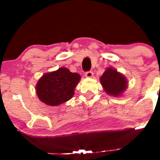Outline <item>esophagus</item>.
Instances as JSON below:
<instances>
[{"label": "esophagus", "mask_w": 160, "mask_h": 160, "mask_svg": "<svg viewBox=\"0 0 160 160\" xmlns=\"http://www.w3.org/2000/svg\"><path fill=\"white\" fill-rule=\"evenodd\" d=\"M93 76V72L92 71H88V72H86L85 74V77L87 78H92Z\"/></svg>", "instance_id": "esophagus-1"}]
</instances>
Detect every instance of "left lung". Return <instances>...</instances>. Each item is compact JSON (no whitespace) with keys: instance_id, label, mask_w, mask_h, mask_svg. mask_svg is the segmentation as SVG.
I'll use <instances>...</instances> for the list:
<instances>
[{"instance_id":"1","label":"left lung","mask_w":160,"mask_h":160,"mask_svg":"<svg viewBox=\"0 0 160 160\" xmlns=\"http://www.w3.org/2000/svg\"><path fill=\"white\" fill-rule=\"evenodd\" d=\"M104 92L111 96H121L127 89L128 80L123 74L113 68L109 67L100 78Z\"/></svg>"}]
</instances>
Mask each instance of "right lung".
I'll return each instance as SVG.
<instances>
[{
  "instance_id": "right-lung-1",
  "label": "right lung",
  "mask_w": 160,
  "mask_h": 160,
  "mask_svg": "<svg viewBox=\"0 0 160 160\" xmlns=\"http://www.w3.org/2000/svg\"><path fill=\"white\" fill-rule=\"evenodd\" d=\"M81 77L66 68L46 73L36 84V92L42 102L49 106H58L70 100Z\"/></svg>"
}]
</instances>
